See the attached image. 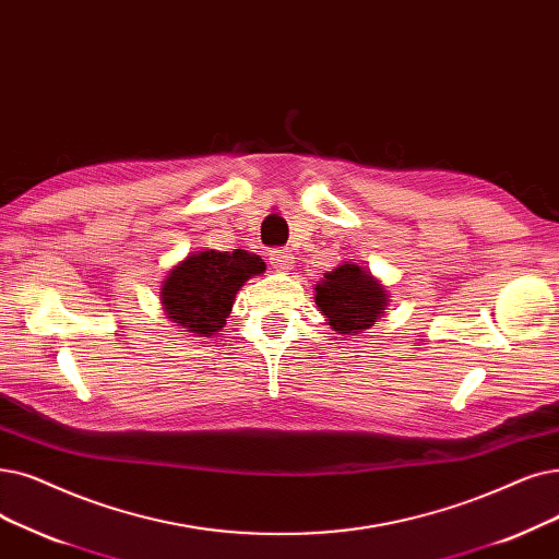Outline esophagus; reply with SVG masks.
Returning a JSON list of instances; mask_svg holds the SVG:
<instances>
[{"label": "esophagus", "instance_id": "esophagus-1", "mask_svg": "<svg viewBox=\"0 0 559 559\" xmlns=\"http://www.w3.org/2000/svg\"><path fill=\"white\" fill-rule=\"evenodd\" d=\"M270 262L274 270H289V266H293V253L287 249H274L270 253Z\"/></svg>", "mask_w": 559, "mask_h": 559}]
</instances>
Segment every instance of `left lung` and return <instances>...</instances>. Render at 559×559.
Listing matches in <instances>:
<instances>
[{
	"mask_svg": "<svg viewBox=\"0 0 559 559\" xmlns=\"http://www.w3.org/2000/svg\"><path fill=\"white\" fill-rule=\"evenodd\" d=\"M314 304L322 308L337 333L370 329L385 306V289L356 264H340L314 287Z\"/></svg>",
	"mask_w": 559,
	"mask_h": 559,
	"instance_id": "8db88e82",
	"label": "left lung"
}]
</instances>
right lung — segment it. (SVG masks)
<instances>
[{"label":"right lung","mask_w":559,"mask_h":559,"mask_svg":"<svg viewBox=\"0 0 559 559\" xmlns=\"http://www.w3.org/2000/svg\"><path fill=\"white\" fill-rule=\"evenodd\" d=\"M264 272V262L247 251H201L168 274L162 287L166 314L199 335L222 331L237 289Z\"/></svg>","instance_id":"1"}]
</instances>
